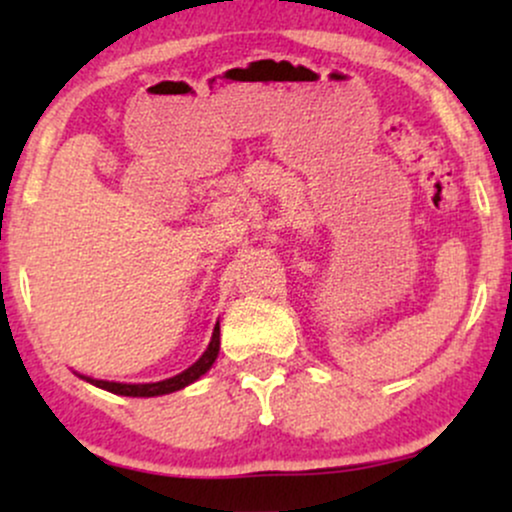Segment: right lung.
Returning <instances> with one entry per match:
<instances>
[{"mask_svg": "<svg viewBox=\"0 0 512 512\" xmlns=\"http://www.w3.org/2000/svg\"><path fill=\"white\" fill-rule=\"evenodd\" d=\"M219 322H216L214 327V334H211V342L207 346V351H204L202 356H199L197 363H192L190 368L182 370V373L173 375V378L168 380H161V383H142V385H129V383H110V380H93V378H86V375H81V378L86 380V383L101 387V390H108V392H115V395H125V397H158V395H168V392H175V390H182V387H187L190 383H195V380L202 378L207 370L214 366L216 356H219Z\"/></svg>", "mask_w": 512, "mask_h": 512, "instance_id": "obj_1", "label": "right lung"}]
</instances>
